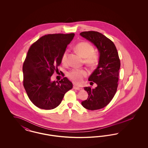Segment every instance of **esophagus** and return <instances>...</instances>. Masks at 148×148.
I'll return each instance as SVG.
<instances>
[{
	"label": "esophagus",
	"mask_w": 148,
	"mask_h": 148,
	"mask_svg": "<svg viewBox=\"0 0 148 148\" xmlns=\"http://www.w3.org/2000/svg\"><path fill=\"white\" fill-rule=\"evenodd\" d=\"M73 89H75V90H80L81 89L80 88L78 87L77 86H75V85H74V86H73Z\"/></svg>",
	"instance_id": "34e87169"
}]
</instances>
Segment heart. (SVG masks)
Instances as JSON below:
<instances>
[{
	"mask_svg": "<svg viewBox=\"0 0 148 148\" xmlns=\"http://www.w3.org/2000/svg\"><path fill=\"white\" fill-rule=\"evenodd\" d=\"M74 50L80 56L84 58L85 62L90 66L95 65L98 62V55L94 52V48L90 43L86 42H79L77 44L74 48ZM68 51H65L61 58L62 63L65 64L67 63ZM88 75L87 71L84 69H74L70 71L68 76L74 83L77 84H82L84 81V77Z\"/></svg>",
	"mask_w": 148,
	"mask_h": 148,
	"instance_id": "b5f03b06",
	"label": "heart"
}]
</instances>
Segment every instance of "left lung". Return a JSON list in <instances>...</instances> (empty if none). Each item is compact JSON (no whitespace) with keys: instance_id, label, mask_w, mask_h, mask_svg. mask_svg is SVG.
Wrapping results in <instances>:
<instances>
[{"instance_id":"8db88e82","label":"left lung","mask_w":148,"mask_h":148,"mask_svg":"<svg viewBox=\"0 0 148 148\" xmlns=\"http://www.w3.org/2000/svg\"><path fill=\"white\" fill-rule=\"evenodd\" d=\"M80 35L92 42L99 53L98 66L88 78L89 81L95 83L97 86L94 89L84 87L89 96L87 100L82 102V105L88 110H98L107 106L116 92L119 58L113 42L101 33L89 31L82 32Z\"/></svg>"}]
</instances>
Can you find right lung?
I'll return each instance as SVG.
<instances>
[{
	"label": "right lung",
	"mask_w": 148,
	"mask_h": 148,
	"mask_svg": "<svg viewBox=\"0 0 148 148\" xmlns=\"http://www.w3.org/2000/svg\"><path fill=\"white\" fill-rule=\"evenodd\" d=\"M74 33L44 35L32 45L23 66V85L36 106L45 110L59 106L65 94L73 88L66 77L58 82L51 77L62 63L61 58Z\"/></svg>",
	"instance_id": "1"
}]
</instances>
